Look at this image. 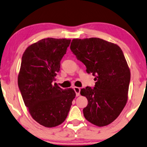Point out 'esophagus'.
I'll use <instances>...</instances> for the list:
<instances>
[{
    "instance_id": "esophagus-1",
    "label": "esophagus",
    "mask_w": 147,
    "mask_h": 147,
    "mask_svg": "<svg viewBox=\"0 0 147 147\" xmlns=\"http://www.w3.org/2000/svg\"><path fill=\"white\" fill-rule=\"evenodd\" d=\"M74 91H75V92L76 93V96L78 97L80 94V88H78V87H74Z\"/></svg>"
}]
</instances>
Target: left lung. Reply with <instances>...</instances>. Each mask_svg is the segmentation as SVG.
I'll return each instance as SVG.
<instances>
[{"instance_id": "1", "label": "left lung", "mask_w": 147, "mask_h": 147, "mask_svg": "<svg viewBox=\"0 0 147 147\" xmlns=\"http://www.w3.org/2000/svg\"><path fill=\"white\" fill-rule=\"evenodd\" d=\"M70 50L84 63L87 73L95 76L94 88L80 91L88 101L83 109L85 118L98 127L109 125L118 117L128 99L131 71L122 50L98 38L73 39Z\"/></svg>"}]
</instances>
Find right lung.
Instances as JSON below:
<instances>
[{
    "label": "right lung",
    "mask_w": 147,
    "mask_h": 147,
    "mask_svg": "<svg viewBox=\"0 0 147 147\" xmlns=\"http://www.w3.org/2000/svg\"><path fill=\"white\" fill-rule=\"evenodd\" d=\"M71 40L44 38L30 45L22 57L18 84L25 106L34 120L52 128L66 119L76 93L55 83L60 61Z\"/></svg>",
    "instance_id": "1"
}]
</instances>
